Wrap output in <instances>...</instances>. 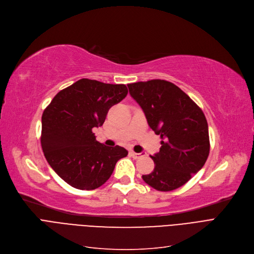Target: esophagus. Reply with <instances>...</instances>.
Returning <instances> with one entry per match:
<instances>
[{"label":"esophagus","mask_w":254,"mask_h":254,"mask_svg":"<svg viewBox=\"0 0 254 254\" xmlns=\"http://www.w3.org/2000/svg\"><path fill=\"white\" fill-rule=\"evenodd\" d=\"M130 155L133 157L134 159H139V158H141L142 156L146 155V153H136L134 151H130Z\"/></svg>","instance_id":"1"}]
</instances>
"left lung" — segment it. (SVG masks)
I'll return each mask as SVG.
<instances>
[{"instance_id":"left-lung-1","label":"left lung","mask_w":254,"mask_h":254,"mask_svg":"<svg viewBox=\"0 0 254 254\" xmlns=\"http://www.w3.org/2000/svg\"><path fill=\"white\" fill-rule=\"evenodd\" d=\"M128 88L149 126L162 139L160 151L151 156L154 171L142 180L158 191L183 186L201 170L210 153L208 122L201 108L164 79L129 83Z\"/></svg>"}]
</instances>
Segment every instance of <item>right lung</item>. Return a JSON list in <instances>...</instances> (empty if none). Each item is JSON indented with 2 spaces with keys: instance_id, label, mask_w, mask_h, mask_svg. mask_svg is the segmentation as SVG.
Returning a JSON list of instances; mask_svg holds the SVG:
<instances>
[{
  "instance_id": "1",
  "label": "right lung",
  "mask_w": 254,
  "mask_h": 254,
  "mask_svg": "<svg viewBox=\"0 0 254 254\" xmlns=\"http://www.w3.org/2000/svg\"><path fill=\"white\" fill-rule=\"evenodd\" d=\"M128 94L125 84L81 78L60 91L42 114L41 147L45 158L67 184L93 190L112 176L126 149L96 140L93 128L104 123L110 108Z\"/></svg>"
}]
</instances>
